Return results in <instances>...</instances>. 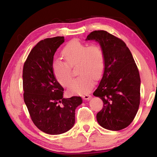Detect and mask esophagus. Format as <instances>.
<instances>
[{
  "instance_id": "esophagus-1",
  "label": "esophagus",
  "mask_w": 157,
  "mask_h": 157,
  "mask_svg": "<svg viewBox=\"0 0 157 157\" xmlns=\"http://www.w3.org/2000/svg\"><path fill=\"white\" fill-rule=\"evenodd\" d=\"M82 98H83L84 99L88 100V99H90V98H91V96H90V95H89V94H85V95H83Z\"/></svg>"
}]
</instances>
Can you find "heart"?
I'll use <instances>...</instances> for the list:
<instances>
[{
  "label": "heart",
  "instance_id": "b5f03b06",
  "mask_svg": "<svg viewBox=\"0 0 157 157\" xmlns=\"http://www.w3.org/2000/svg\"><path fill=\"white\" fill-rule=\"evenodd\" d=\"M65 61L56 59L52 63V71L58 81L67 86L72 78V69L77 65L79 75L71 82L69 89L76 94L88 92L92 88L94 78H100L105 68V56L101 46L88 45L73 40L65 46L61 52Z\"/></svg>",
  "mask_w": 157,
  "mask_h": 157
}]
</instances>
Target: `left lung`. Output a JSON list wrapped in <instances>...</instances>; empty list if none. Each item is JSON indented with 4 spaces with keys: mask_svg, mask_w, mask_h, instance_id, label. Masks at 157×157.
Segmentation results:
<instances>
[{
    "mask_svg": "<svg viewBox=\"0 0 157 157\" xmlns=\"http://www.w3.org/2000/svg\"><path fill=\"white\" fill-rule=\"evenodd\" d=\"M86 40H96L105 56L103 77L93 95L103 103L96 115L105 129L118 131L129 126L140 104L139 70L125 42L105 31H94Z\"/></svg>",
    "mask_w": 157,
    "mask_h": 157,
    "instance_id": "left-lung-1",
    "label": "left lung"
}]
</instances>
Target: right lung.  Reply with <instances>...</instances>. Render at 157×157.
Wrapping results in <instances>:
<instances>
[{
  "mask_svg": "<svg viewBox=\"0 0 157 157\" xmlns=\"http://www.w3.org/2000/svg\"><path fill=\"white\" fill-rule=\"evenodd\" d=\"M65 41L63 36L38 42L23 68V99L31 120L39 130L58 135L69 130L75 122V109L82 103L80 96L63 98V88L52 71L54 56Z\"/></svg>",
  "mask_w": 157,
  "mask_h": 157,
  "instance_id": "add662e5",
  "label": "right lung"
}]
</instances>
